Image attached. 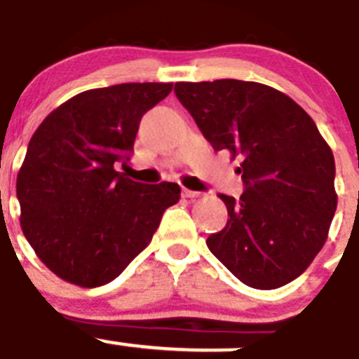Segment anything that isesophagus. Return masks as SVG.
Segmentation results:
<instances>
[{
  "instance_id": "esophagus-1",
  "label": "esophagus",
  "mask_w": 359,
  "mask_h": 359,
  "mask_svg": "<svg viewBox=\"0 0 359 359\" xmlns=\"http://www.w3.org/2000/svg\"><path fill=\"white\" fill-rule=\"evenodd\" d=\"M182 197L184 198H198L201 197V193L198 191H193V189H182Z\"/></svg>"
}]
</instances>
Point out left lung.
<instances>
[{
	"mask_svg": "<svg viewBox=\"0 0 359 359\" xmlns=\"http://www.w3.org/2000/svg\"><path fill=\"white\" fill-rule=\"evenodd\" d=\"M175 95L215 151L238 158L240 201L218 195L227 224L205 244L242 283L276 289L298 278L334 217V155L309 114L262 83H175Z\"/></svg>",
	"mask_w": 359,
	"mask_h": 359,
	"instance_id": "8db88e82",
	"label": "left lung"
}]
</instances>
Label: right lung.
<instances>
[{
    "label": "right lung",
    "mask_w": 359,
    "mask_h": 359,
    "mask_svg": "<svg viewBox=\"0 0 359 359\" xmlns=\"http://www.w3.org/2000/svg\"><path fill=\"white\" fill-rule=\"evenodd\" d=\"M171 88L86 90L46 115L30 139L15 182L21 229L65 282L99 287L117 278L179 202V184L135 182L114 168L130 158L142 115Z\"/></svg>",
    "instance_id": "1"
}]
</instances>
